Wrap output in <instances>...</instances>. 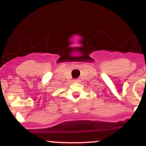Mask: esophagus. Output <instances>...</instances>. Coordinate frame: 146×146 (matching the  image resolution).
<instances>
[{"instance_id":"obj_1","label":"esophagus","mask_w":146,"mask_h":146,"mask_svg":"<svg viewBox=\"0 0 146 146\" xmlns=\"http://www.w3.org/2000/svg\"><path fill=\"white\" fill-rule=\"evenodd\" d=\"M73 82L74 83H78V82H79V80L78 79H75V80H73Z\"/></svg>"}]
</instances>
